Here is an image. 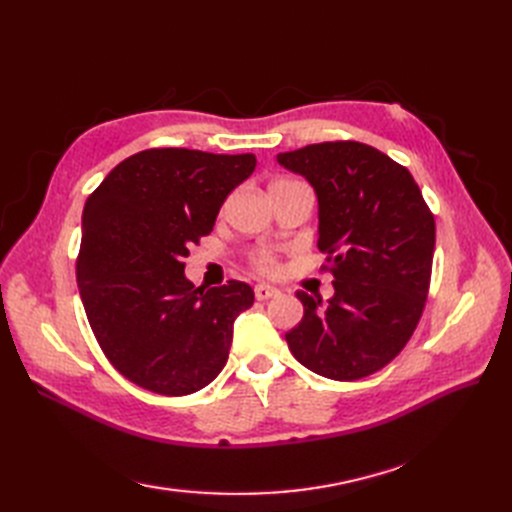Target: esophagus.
Returning a JSON list of instances; mask_svg holds the SVG:
<instances>
[{"mask_svg": "<svg viewBox=\"0 0 512 512\" xmlns=\"http://www.w3.org/2000/svg\"><path fill=\"white\" fill-rule=\"evenodd\" d=\"M254 292H256V299L258 301H269V299H273V297H277V294H280V290L269 286V284H258L254 288Z\"/></svg>", "mask_w": 512, "mask_h": 512, "instance_id": "esophagus-1", "label": "esophagus"}]
</instances>
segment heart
I'll return each mask as SVG.
<instances>
[{
	"label": "heart",
	"mask_w": 512,
	"mask_h": 512,
	"mask_svg": "<svg viewBox=\"0 0 512 512\" xmlns=\"http://www.w3.org/2000/svg\"><path fill=\"white\" fill-rule=\"evenodd\" d=\"M277 183H292V181H290V179H280V181H275L273 185H277ZM252 265H254L260 273L273 275V273L280 271V258H277V254L271 252V250H256V252L252 254Z\"/></svg>",
	"instance_id": "1"
}]
</instances>
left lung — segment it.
Instances as JSON below:
<instances>
[{"label": "left lung", "mask_w": 512, "mask_h": 512, "mask_svg": "<svg viewBox=\"0 0 512 512\" xmlns=\"http://www.w3.org/2000/svg\"><path fill=\"white\" fill-rule=\"evenodd\" d=\"M314 185L318 250L335 294L299 290L303 320L286 333L301 365L329 380L376 374L406 348L429 294L436 220L406 166L376 147L327 141L277 156Z\"/></svg>", "instance_id": "obj_1"}]
</instances>
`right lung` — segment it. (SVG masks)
Here are the masks:
<instances>
[{"mask_svg":"<svg viewBox=\"0 0 512 512\" xmlns=\"http://www.w3.org/2000/svg\"><path fill=\"white\" fill-rule=\"evenodd\" d=\"M254 168V153L153 147L89 194L76 282L104 356L141 389L192 395L224 369L232 322L254 305V290L237 280L194 288L183 258Z\"/></svg>","mask_w":512,"mask_h":512,"instance_id":"add662e5","label":"right lung"}]
</instances>
